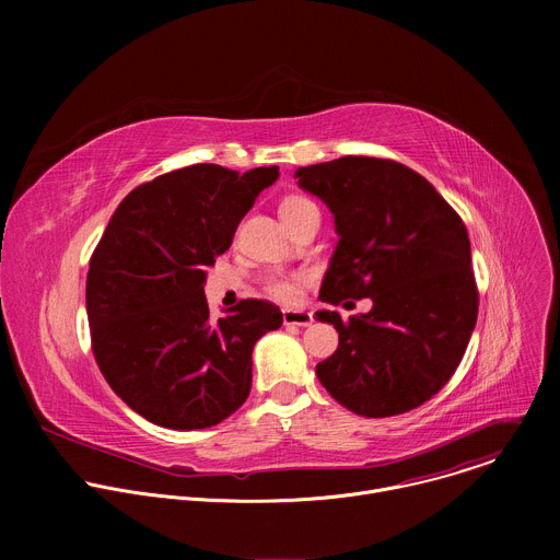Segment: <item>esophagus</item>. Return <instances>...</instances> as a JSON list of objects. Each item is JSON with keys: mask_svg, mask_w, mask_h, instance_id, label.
<instances>
[{"mask_svg": "<svg viewBox=\"0 0 560 560\" xmlns=\"http://www.w3.org/2000/svg\"><path fill=\"white\" fill-rule=\"evenodd\" d=\"M312 314L305 310H283V326H299V328H307L312 326Z\"/></svg>", "mask_w": 560, "mask_h": 560, "instance_id": "34e87169", "label": "esophagus"}]
</instances>
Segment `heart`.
Listing matches in <instances>:
<instances>
[{
	"label": "heart",
	"mask_w": 560,
	"mask_h": 560,
	"mask_svg": "<svg viewBox=\"0 0 560 560\" xmlns=\"http://www.w3.org/2000/svg\"><path fill=\"white\" fill-rule=\"evenodd\" d=\"M279 212H281V219L292 228L301 217H305L310 212H318V208L314 201H310L303 195H290L281 201ZM305 281H307L305 272H270L264 279V290L268 296H272L281 303H294L299 299Z\"/></svg>",
	"instance_id": "1"
}]
</instances>
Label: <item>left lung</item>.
<instances>
[{"label":"left lung","instance_id":"8db88e82","mask_svg":"<svg viewBox=\"0 0 560 560\" xmlns=\"http://www.w3.org/2000/svg\"><path fill=\"white\" fill-rule=\"evenodd\" d=\"M299 186L335 214L339 244L318 299H372L332 324L339 348L316 376L354 415L385 419L423 406L452 378L478 314L469 236L458 212L412 168L348 154L299 168Z\"/></svg>","mask_w":560,"mask_h":560}]
</instances>
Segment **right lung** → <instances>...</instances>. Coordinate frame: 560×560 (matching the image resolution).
Wrapping results in <instances>:
<instances>
[{
  "label": "right lung",
  "instance_id": "obj_1",
  "mask_svg": "<svg viewBox=\"0 0 560 560\" xmlns=\"http://www.w3.org/2000/svg\"><path fill=\"white\" fill-rule=\"evenodd\" d=\"M277 166L195 164L137 186L91 257L86 310L95 361L121 401L154 425L203 430L244 406L253 348L283 314L244 299L210 316L206 270L223 255Z\"/></svg>",
  "mask_w": 560,
  "mask_h": 560
}]
</instances>
